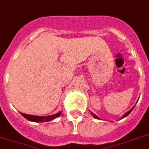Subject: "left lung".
<instances>
[{
    "instance_id": "8db88e82",
    "label": "left lung",
    "mask_w": 149,
    "mask_h": 149,
    "mask_svg": "<svg viewBox=\"0 0 149 149\" xmlns=\"http://www.w3.org/2000/svg\"><path fill=\"white\" fill-rule=\"evenodd\" d=\"M134 107H133L132 109H130V110H129V111H128L127 112H126V113H125L124 115L123 116H122V118H121V119H123V118H125V117H126V116H127L129 115V114H130V112H131V111H132V110L134 109ZM91 115L93 116V117H94V118H95V119H98V120H99V118L97 117V116L95 115V114H94V113H93V112H91Z\"/></svg>"
}]
</instances>
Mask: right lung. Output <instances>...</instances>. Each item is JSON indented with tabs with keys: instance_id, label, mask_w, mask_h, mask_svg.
Here are the masks:
<instances>
[{
	"instance_id": "obj_1",
	"label": "right lung",
	"mask_w": 149,
	"mask_h": 149,
	"mask_svg": "<svg viewBox=\"0 0 149 149\" xmlns=\"http://www.w3.org/2000/svg\"><path fill=\"white\" fill-rule=\"evenodd\" d=\"M62 114V112H59L54 114V115L47 116H33V115H28V114H25V113H22L21 115L22 116H24L26 120L32 121V122H39V123H43V122H48L52 120H54L55 118L58 117Z\"/></svg>"
}]
</instances>
